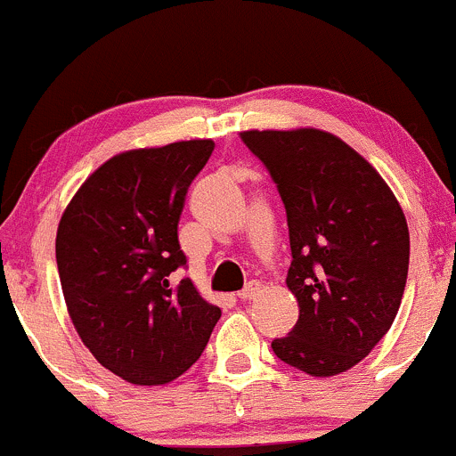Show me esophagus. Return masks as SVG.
I'll return each instance as SVG.
<instances>
[{"label":"esophagus","mask_w":456,"mask_h":456,"mask_svg":"<svg viewBox=\"0 0 456 456\" xmlns=\"http://www.w3.org/2000/svg\"><path fill=\"white\" fill-rule=\"evenodd\" d=\"M259 292H261V285H259V283H255V281H252V283H248L246 288H243L241 292L237 294V297L241 298V300H252V298H255L256 294H259Z\"/></svg>","instance_id":"obj_1"}]
</instances>
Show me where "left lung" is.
Segmentation results:
<instances>
[{"label":"left lung","instance_id":"obj_1","mask_svg":"<svg viewBox=\"0 0 456 456\" xmlns=\"http://www.w3.org/2000/svg\"><path fill=\"white\" fill-rule=\"evenodd\" d=\"M241 140L288 215V288L300 314L272 351L314 378L342 373L395 321L411 255L406 217L379 173L327 131H243Z\"/></svg>","mask_w":456,"mask_h":456}]
</instances>
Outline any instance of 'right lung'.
<instances>
[{"label": "right lung", "instance_id": "add662e5", "mask_svg": "<svg viewBox=\"0 0 456 456\" xmlns=\"http://www.w3.org/2000/svg\"><path fill=\"white\" fill-rule=\"evenodd\" d=\"M213 140L135 149L87 177L61 217L56 265L68 312L94 358L131 384H167L200 360L222 309L206 303L177 239Z\"/></svg>", "mask_w": 456, "mask_h": 456}]
</instances>
